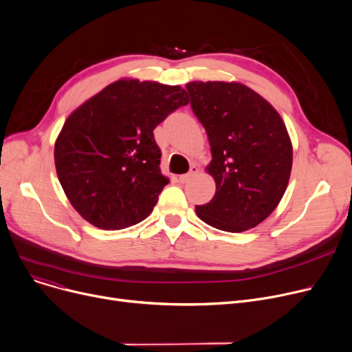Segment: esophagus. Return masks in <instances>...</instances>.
<instances>
[{
  "mask_svg": "<svg viewBox=\"0 0 352 352\" xmlns=\"http://www.w3.org/2000/svg\"><path fill=\"white\" fill-rule=\"evenodd\" d=\"M197 174H198V166H197V165H191V168H190V171H188L187 174L179 175V182L186 184V182H188L194 175H197Z\"/></svg>",
  "mask_w": 352,
  "mask_h": 352,
  "instance_id": "1",
  "label": "esophagus"
}]
</instances>
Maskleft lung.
Listing matches in <instances>:
<instances>
[{
    "instance_id": "8db88e82",
    "label": "left lung",
    "mask_w": 352,
    "mask_h": 352,
    "mask_svg": "<svg viewBox=\"0 0 352 352\" xmlns=\"http://www.w3.org/2000/svg\"><path fill=\"white\" fill-rule=\"evenodd\" d=\"M191 108L204 125L215 195L197 215L228 232L256 227L276 208L292 168V145L275 108L239 82L194 81L186 85Z\"/></svg>"
}]
</instances>
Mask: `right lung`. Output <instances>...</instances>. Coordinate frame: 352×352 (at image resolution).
<instances>
[{
    "label": "right lung",
    "instance_id": "obj_1",
    "mask_svg": "<svg viewBox=\"0 0 352 352\" xmlns=\"http://www.w3.org/2000/svg\"><path fill=\"white\" fill-rule=\"evenodd\" d=\"M190 102L179 85L118 80L67 118L54 160L71 206L101 230L141 223L168 184L154 128Z\"/></svg>",
    "mask_w": 352,
    "mask_h": 352
}]
</instances>
